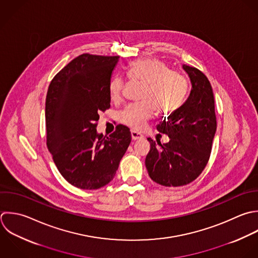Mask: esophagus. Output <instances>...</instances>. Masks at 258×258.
I'll return each instance as SVG.
<instances>
[{"label":"esophagus","mask_w":258,"mask_h":258,"mask_svg":"<svg viewBox=\"0 0 258 258\" xmlns=\"http://www.w3.org/2000/svg\"><path fill=\"white\" fill-rule=\"evenodd\" d=\"M131 135H132V139L134 141H139V140H143L144 139V136L142 134L136 132V131H132Z\"/></svg>","instance_id":"obj_1"}]
</instances>
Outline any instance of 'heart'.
Returning a JSON list of instances; mask_svg holds the SVG:
<instances>
[{
	"label": "heart",
	"instance_id": "1",
	"mask_svg": "<svg viewBox=\"0 0 258 258\" xmlns=\"http://www.w3.org/2000/svg\"><path fill=\"white\" fill-rule=\"evenodd\" d=\"M126 75L132 80L145 83L140 99L143 102L125 107L119 120L135 130H142L153 116L155 108L159 112H171L181 103L187 88L185 77L178 71L170 70L162 61L152 58L137 59L130 63ZM122 78L115 76L109 81L108 91L112 101H119L123 92Z\"/></svg>",
	"mask_w": 258,
	"mask_h": 258
}]
</instances>
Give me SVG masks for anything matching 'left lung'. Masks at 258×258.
<instances>
[{"mask_svg": "<svg viewBox=\"0 0 258 258\" xmlns=\"http://www.w3.org/2000/svg\"><path fill=\"white\" fill-rule=\"evenodd\" d=\"M191 81L187 100L157 130L170 138L169 143H151L146 158L149 176L166 187H179L193 182L205 169L212 150L217 121L212 86L199 69L183 65Z\"/></svg>", "mask_w": 258, "mask_h": 258, "instance_id": "8db88e82", "label": "left lung"}]
</instances>
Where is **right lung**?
Masks as SVG:
<instances>
[{"mask_svg": "<svg viewBox=\"0 0 258 258\" xmlns=\"http://www.w3.org/2000/svg\"><path fill=\"white\" fill-rule=\"evenodd\" d=\"M118 56L82 54L52 79L46 96L47 148L63 178L79 189L95 190L115 176L132 136L118 124L97 134L99 112L110 107L108 85Z\"/></svg>", "mask_w": 258, "mask_h": 258, "instance_id": "1", "label": "right lung"}]
</instances>
